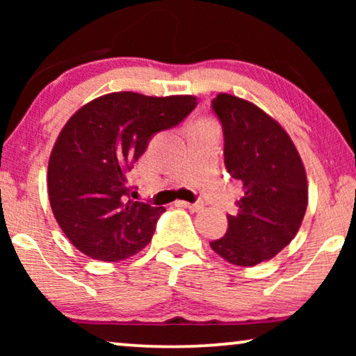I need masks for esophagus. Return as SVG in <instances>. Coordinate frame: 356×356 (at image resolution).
I'll return each mask as SVG.
<instances>
[{"label":"esophagus","instance_id":"esophagus-1","mask_svg":"<svg viewBox=\"0 0 356 356\" xmlns=\"http://www.w3.org/2000/svg\"><path fill=\"white\" fill-rule=\"evenodd\" d=\"M184 207H188L189 211H193V212H199V211H202L204 209V202L202 201H196V202H193V204H189V202H181Z\"/></svg>","mask_w":356,"mask_h":356}]
</instances>
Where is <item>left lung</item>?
<instances>
[{"mask_svg": "<svg viewBox=\"0 0 356 356\" xmlns=\"http://www.w3.org/2000/svg\"><path fill=\"white\" fill-rule=\"evenodd\" d=\"M212 111L222 124L225 167L245 196L211 248L235 266H256L279 254L300 230L308 206L305 167L290 136L256 105L218 94Z\"/></svg>", "mask_w": 356, "mask_h": 356, "instance_id": "8db88e82", "label": "left lung"}]
</instances>
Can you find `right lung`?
Listing matches in <instances>:
<instances>
[{"mask_svg": "<svg viewBox=\"0 0 356 356\" xmlns=\"http://www.w3.org/2000/svg\"><path fill=\"white\" fill-rule=\"evenodd\" d=\"M196 105L191 95L115 92L71 116L48 162V196L77 250L116 262L149 245L165 209L133 201L128 175L150 139L178 126Z\"/></svg>", "mask_w": 356, "mask_h": 356, "instance_id": "1", "label": "right lung"}]
</instances>
